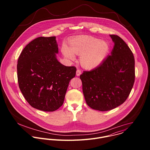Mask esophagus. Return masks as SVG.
<instances>
[{
    "instance_id": "1",
    "label": "esophagus",
    "mask_w": 150,
    "mask_h": 150,
    "mask_svg": "<svg viewBox=\"0 0 150 150\" xmlns=\"http://www.w3.org/2000/svg\"><path fill=\"white\" fill-rule=\"evenodd\" d=\"M81 74V70H79V69H77V71H76V76H79Z\"/></svg>"
}]
</instances>
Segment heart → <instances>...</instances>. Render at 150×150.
Masks as SVG:
<instances>
[{"label":"heart","instance_id":"1","mask_svg":"<svg viewBox=\"0 0 150 150\" xmlns=\"http://www.w3.org/2000/svg\"><path fill=\"white\" fill-rule=\"evenodd\" d=\"M69 48L64 45L62 52L70 59H74L75 54L81 55L80 62L86 69H93L102 63L110 50L106 41L89 36H77L69 42Z\"/></svg>","mask_w":150,"mask_h":150}]
</instances>
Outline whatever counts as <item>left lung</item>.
<instances>
[{"mask_svg":"<svg viewBox=\"0 0 150 150\" xmlns=\"http://www.w3.org/2000/svg\"><path fill=\"white\" fill-rule=\"evenodd\" d=\"M114 43L110 55L80 78L86 103L94 110L105 111L127 100L134 82V58L126 43L118 36L110 35Z\"/></svg>","mask_w":150,"mask_h":150,"instance_id":"1","label":"left lung"}]
</instances>
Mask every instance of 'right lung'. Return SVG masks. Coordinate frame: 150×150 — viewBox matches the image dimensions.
Returning <instances> with one entry per match:
<instances>
[{
    "label": "right lung",
    "instance_id": "obj_1",
    "mask_svg": "<svg viewBox=\"0 0 150 150\" xmlns=\"http://www.w3.org/2000/svg\"><path fill=\"white\" fill-rule=\"evenodd\" d=\"M55 36L38 38L22 50L17 64L20 89L32 107L54 111L64 102L65 94L76 68L66 66L57 58Z\"/></svg>",
    "mask_w": 150,
    "mask_h": 150
}]
</instances>
